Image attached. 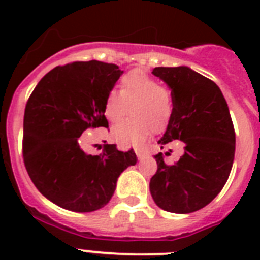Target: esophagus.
I'll return each instance as SVG.
<instances>
[{"label": "esophagus", "mask_w": 260, "mask_h": 260, "mask_svg": "<svg viewBox=\"0 0 260 260\" xmlns=\"http://www.w3.org/2000/svg\"><path fill=\"white\" fill-rule=\"evenodd\" d=\"M135 152H136V156H138V159L139 160H142L143 158H144V156H146V152H144V151L143 150H136L135 151Z\"/></svg>", "instance_id": "34e87169"}]
</instances>
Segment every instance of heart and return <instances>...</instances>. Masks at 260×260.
Returning a JSON list of instances; mask_svg holds the SVG:
<instances>
[{
	"label": "heart",
	"instance_id": "b5f03b06",
	"mask_svg": "<svg viewBox=\"0 0 260 260\" xmlns=\"http://www.w3.org/2000/svg\"><path fill=\"white\" fill-rule=\"evenodd\" d=\"M120 93L112 90L105 100L106 118L120 121L128 108L134 117L113 126L112 136L122 146H140L146 142L152 129H163L173 113L170 91L142 71H131L121 79Z\"/></svg>",
	"mask_w": 260,
	"mask_h": 260
}]
</instances>
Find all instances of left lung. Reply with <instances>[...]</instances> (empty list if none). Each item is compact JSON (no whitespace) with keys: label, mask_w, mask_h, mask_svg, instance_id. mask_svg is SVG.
<instances>
[{"label":"left lung","mask_w":260,"mask_h":260,"mask_svg":"<svg viewBox=\"0 0 260 260\" xmlns=\"http://www.w3.org/2000/svg\"><path fill=\"white\" fill-rule=\"evenodd\" d=\"M152 74L171 89L173 113L160 148L183 143V155L171 166L155 155L158 171L150 181L155 204L171 213L206 206L225 185L235 158V129L220 87L190 67H155Z\"/></svg>","instance_id":"8db88e82"}]
</instances>
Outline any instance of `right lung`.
<instances>
[{"label": "right lung", "mask_w": 260, "mask_h": 260, "mask_svg": "<svg viewBox=\"0 0 260 260\" xmlns=\"http://www.w3.org/2000/svg\"><path fill=\"white\" fill-rule=\"evenodd\" d=\"M122 73L98 60L55 67L36 85L24 113V163L40 193L73 212L104 208L120 174L138 162L134 150L106 144L102 154L81 147L87 128L108 126L104 106Z\"/></svg>", "instance_id": "right-lung-1"}]
</instances>
